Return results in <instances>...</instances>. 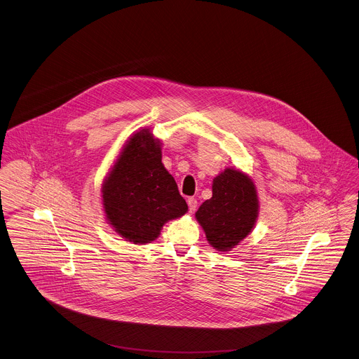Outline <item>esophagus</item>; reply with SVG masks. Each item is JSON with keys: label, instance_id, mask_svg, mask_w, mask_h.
Segmentation results:
<instances>
[{"label": "esophagus", "instance_id": "obj_1", "mask_svg": "<svg viewBox=\"0 0 359 359\" xmlns=\"http://www.w3.org/2000/svg\"><path fill=\"white\" fill-rule=\"evenodd\" d=\"M187 203H189V209H190V212L194 213V212H195V209H196V205H198L196 199H195V198H189V199H187Z\"/></svg>", "mask_w": 359, "mask_h": 359}]
</instances>
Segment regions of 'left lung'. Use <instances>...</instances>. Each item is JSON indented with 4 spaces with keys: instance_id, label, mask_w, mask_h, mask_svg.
Returning a JSON list of instances; mask_svg holds the SVG:
<instances>
[{
    "instance_id": "left-lung-1",
    "label": "left lung",
    "mask_w": 359,
    "mask_h": 359,
    "mask_svg": "<svg viewBox=\"0 0 359 359\" xmlns=\"http://www.w3.org/2000/svg\"><path fill=\"white\" fill-rule=\"evenodd\" d=\"M213 195L195 213L212 248L231 251L252 231L258 217V195L246 173L226 168L213 179Z\"/></svg>"
}]
</instances>
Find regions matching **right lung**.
<instances>
[{"label": "right lung", "mask_w": 359, "mask_h": 359, "mask_svg": "<svg viewBox=\"0 0 359 359\" xmlns=\"http://www.w3.org/2000/svg\"><path fill=\"white\" fill-rule=\"evenodd\" d=\"M161 158L160 140L143 128L126 142L102 184L107 220L127 242H153L166 221L189 210Z\"/></svg>", "instance_id": "1"}]
</instances>
